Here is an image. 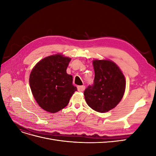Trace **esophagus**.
<instances>
[{
	"label": "esophagus",
	"mask_w": 156,
	"mask_h": 156,
	"mask_svg": "<svg viewBox=\"0 0 156 156\" xmlns=\"http://www.w3.org/2000/svg\"><path fill=\"white\" fill-rule=\"evenodd\" d=\"M85 89V86L84 85H81V86H78L77 87V90L79 92H83L84 91V90Z\"/></svg>",
	"instance_id": "1"
}]
</instances>
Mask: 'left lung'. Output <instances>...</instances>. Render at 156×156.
<instances>
[{"label":"left lung","instance_id":"obj_1","mask_svg":"<svg viewBox=\"0 0 156 156\" xmlns=\"http://www.w3.org/2000/svg\"><path fill=\"white\" fill-rule=\"evenodd\" d=\"M95 72L94 84L84 92L88 105L99 112H106L115 108L122 100L126 88L123 73L112 61H93Z\"/></svg>","mask_w":156,"mask_h":156}]
</instances>
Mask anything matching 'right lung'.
Listing matches in <instances>:
<instances>
[{
  "label": "right lung",
  "instance_id": "add662e5",
  "mask_svg": "<svg viewBox=\"0 0 156 156\" xmlns=\"http://www.w3.org/2000/svg\"><path fill=\"white\" fill-rule=\"evenodd\" d=\"M71 58L55 55L40 60L30 75L31 91L38 105L45 111L56 112L66 107L77 90L73 77L66 73Z\"/></svg>",
  "mask_w": 156,
  "mask_h": 156
}]
</instances>
